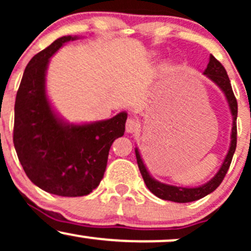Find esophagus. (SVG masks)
<instances>
[{"mask_svg":"<svg viewBox=\"0 0 251 251\" xmlns=\"http://www.w3.org/2000/svg\"><path fill=\"white\" fill-rule=\"evenodd\" d=\"M139 126V122L137 119H134V118L129 117L126 120V132H128V133H134L135 131H138Z\"/></svg>","mask_w":251,"mask_h":251,"instance_id":"esophagus-1","label":"esophagus"}]
</instances>
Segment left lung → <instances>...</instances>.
Here are the masks:
<instances>
[{"mask_svg":"<svg viewBox=\"0 0 251 251\" xmlns=\"http://www.w3.org/2000/svg\"><path fill=\"white\" fill-rule=\"evenodd\" d=\"M203 74L208 76L212 82H215L222 89V92H223L224 96L226 98L227 103H229L230 112L232 114L231 140H230L229 151H227L226 159H224L218 172L208 183L197 186V188H180V186L160 183V181L152 178L151 175L149 174L148 169H146L145 164L143 162L142 157H140L139 150L135 148L134 151L135 157H137L138 168L140 170V174L143 176V179L145 181L146 186H148V189L152 194L157 196V197L162 198V200L176 201V203H189V201H198L201 198L205 197L206 195L211 194L212 191H215L220 186L222 180L224 179L227 170H229L230 164H231L232 157H234L236 144H237V125H236V119H237V100H236L234 92H232L229 76H227L226 68L222 66V63L214 55H210L209 63Z\"/></svg>","mask_w":251,"mask_h":251,"instance_id":"1","label":"left lung"}]
</instances>
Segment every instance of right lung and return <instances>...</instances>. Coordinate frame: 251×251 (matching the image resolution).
<instances>
[{"mask_svg": "<svg viewBox=\"0 0 251 251\" xmlns=\"http://www.w3.org/2000/svg\"><path fill=\"white\" fill-rule=\"evenodd\" d=\"M62 36L37 53L25 67L15 100L14 146L28 178L50 194L80 197L91 194L101 181L108 152L123 137L126 112L107 120L70 124L51 107L46 94L50 59L66 42Z\"/></svg>", "mask_w": 251, "mask_h": 251, "instance_id": "right-lung-1", "label": "right lung"}]
</instances>
